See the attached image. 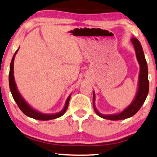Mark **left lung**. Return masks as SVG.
Listing matches in <instances>:
<instances>
[{
  "mask_svg": "<svg viewBox=\"0 0 157 157\" xmlns=\"http://www.w3.org/2000/svg\"><path fill=\"white\" fill-rule=\"evenodd\" d=\"M132 44H133L134 49H135L137 61L140 66V71H139V84H138L137 92L136 94L135 98L132 100V103L125 108L120 113H115V114L111 115H104L101 114L97 109L95 106V94L94 92H93V106L95 113H97L98 116L104 119L118 121L123 120L126 118H130L132 115L140 109L142 104L145 101L147 94L149 91V82H148V70H147V64L146 62L145 57H144V51H143L142 47L140 42L136 38L132 37L131 39Z\"/></svg>",
  "mask_w": 157,
  "mask_h": 157,
  "instance_id": "left-lung-1",
  "label": "left lung"
}]
</instances>
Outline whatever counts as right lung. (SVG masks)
I'll use <instances>...</instances> for the list:
<instances>
[{
    "instance_id": "add662e5",
    "label": "right lung",
    "mask_w": 157,
    "mask_h": 157,
    "mask_svg": "<svg viewBox=\"0 0 157 157\" xmlns=\"http://www.w3.org/2000/svg\"><path fill=\"white\" fill-rule=\"evenodd\" d=\"M18 49L15 51V54L13 55V59H12L11 63H10V74H9V84H10V89L11 91L12 95H13V98H14L15 101L16 102L17 105L18 106L19 109L21 110L22 113L24 114L27 115V116L30 117V118H34L36 120H41V121H48L54 119V118H57L61 117L66 111L67 108L68 106V103H69L70 98L71 94H70L67 98L66 101H65V104L64 108L57 113H53V114H44V113H42L40 112L37 111L35 109H33L27 103V101L24 99L23 97L21 95V94L18 92V89H17L16 83H15V78H14V59L15 56L16 55L17 52H18Z\"/></svg>"
}]
</instances>
